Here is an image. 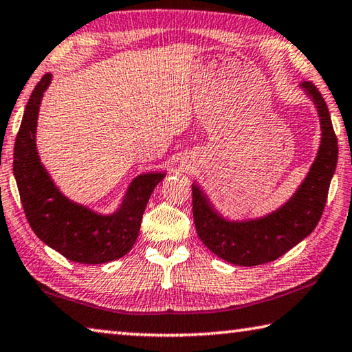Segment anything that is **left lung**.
Wrapping results in <instances>:
<instances>
[{
    "label": "left lung",
    "instance_id": "1",
    "mask_svg": "<svg viewBox=\"0 0 352 352\" xmlns=\"http://www.w3.org/2000/svg\"><path fill=\"white\" fill-rule=\"evenodd\" d=\"M299 87L311 100L320 117L321 139L309 172L285 202L263 216L232 219L216 208L199 183L192 182L197 235L211 252L232 265L258 266L278 258L315 230L324 210L336 174L338 142L320 91L309 81L300 82Z\"/></svg>",
    "mask_w": 352,
    "mask_h": 352
}]
</instances>
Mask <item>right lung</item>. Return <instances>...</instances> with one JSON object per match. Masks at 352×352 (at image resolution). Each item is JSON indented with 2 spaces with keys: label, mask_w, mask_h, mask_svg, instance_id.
<instances>
[{
  "label": "right lung",
  "mask_w": 352,
  "mask_h": 352,
  "mask_svg": "<svg viewBox=\"0 0 352 352\" xmlns=\"http://www.w3.org/2000/svg\"><path fill=\"white\" fill-rule=\"evenodd\" d=\"M53 75L32 91L14 147V177L26 219L37 238L70 261L102 265L124 256L136 243L141 219L155 186L166 172H144L133 178L113 213H100L60 191L37 150L41 103Z\"/></svg>",
  "instance_id": "obj_1"
}]
</instances>
